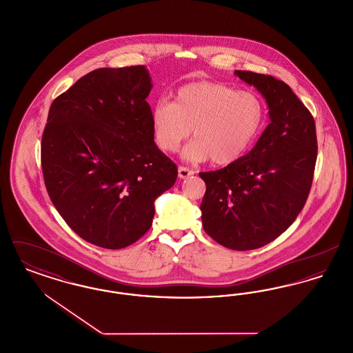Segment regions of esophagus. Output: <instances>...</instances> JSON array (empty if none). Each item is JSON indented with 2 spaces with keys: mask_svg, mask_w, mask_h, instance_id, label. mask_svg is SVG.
Here are the masks:
<instances>
[{
  "mask_svg": "<svg viewBox=\"0 0 353 353\" xmlns=\"http://www.w3.org/2000/svg\"><path fill=\"white\" fill-rule=\"evenodd\" d=\"M194 172L192 169L186 168V167H179V177L180 179H186L189 176H192Z\"/></svg>",
  "mask_w": 353,
  "mask_h": 353,
  "instance_id": "34e87169",
  "label": "esophagus"
}]
</instances>
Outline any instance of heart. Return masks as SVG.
I'll use <instances>...</instances> for the list:
<instances>
[{"instance_id": "b5f03b06", "label": "heart", "mask_w": 353, "mask_h": 353, "mask_svg": "<svg viewBox=\"0 0 353 353\" xmlns=\"http://www.w3.org/2000/svg\"><path fill=\"white\" fill-rule=\"evenodd\" d=\"M266 104L252 91L214 82L181 87L174 101H157L151 111L152 134L164 152H176L190 134L183 152L188 161L229 165L252 148L263 130Z\"/></svg>"}]
</instances>
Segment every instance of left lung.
<instances>
[{"mask_svg":"<svg viewBox=\"0 0 353 353\" xmlns=\"http://www.w3.org/2000/svg\"><path fill=\"white\" fill-rule=\"evenodd\" d=\"M266 99L270 124L252 151L233 164L201 172L202 226L219 245L259 249L290 228L307 201L318 156L315 120L288 84L235 70Z\"/></svg>","mask_w":353,"mask_h":353,"instance_id":"left-lung-1","label":"left lung"}]
</instances>
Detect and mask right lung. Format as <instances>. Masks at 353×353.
<instances>
[{"instance_id": "obj_1", "label": "right lung", "mask_w": 353, "mask_h": 353, "mask_svg": "<svg viewBox=\"0 0 353 353\" xmlns=\"http://www.w3.org/2000/svg\"><path fill=\"white\" fill-rule=\"evenodd\" d=\"M145 66L98 68L51 103L41 164L51 201L84 241L123 249L145 234L177 167L154 144Z\"/></svg>"}]
</instances>
